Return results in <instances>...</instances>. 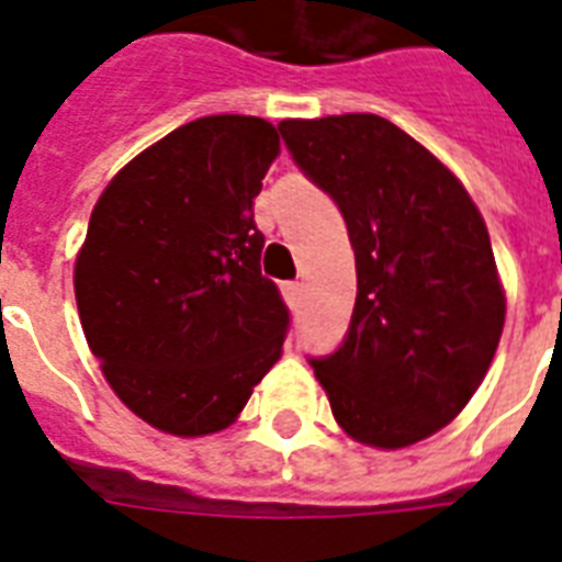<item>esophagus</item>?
<instances>
[{"label":"esophagus","instance_id":"obj_1","mask_svg":"<svg viewBox=\"0 0 562 562\" xmlns=\"http://www.w3.org/2000/svg\"><path fill=\"white\" fill-rule=\"evenodd\" d=\"M285 301H289V306H301L303 301V282H285Z\"/></svg>","mask_w":562,"mask_h":562}]
</instances>
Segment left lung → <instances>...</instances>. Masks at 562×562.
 <instances>
[{
	"label": "left lung",
	"instance_id": "left-lung-1",
	"mask_svg": "<svg viewBox=\"0 0 562 562\" xmlns=\"http://www.w3.org/2000/svg\"><path fill=\"white\" fill-rule=\"evenodd\" d=\"M285 148L342 211L357 301L342 345L310 357L336 423L398 450L471 402L503 334L485 220L417 139L372 112L280 122Z\"/></svg>",
	"mask_w": 562,
	"mask_h": 562
}]
</instances>
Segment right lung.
Masks as SVG:
<instances>
[{
    "mask_svg": "<svg viewBox=\"0 0 562 562\" xmlns=\"http://www.w3.org/2000/svg\"><path fill=\"white\" fill-rule=\"evenodd\" d=\"M280 154L256 115H205L103 190L74 268L82 334L115 396L154 429H226L280 360L289 306L261 277L252 199Z\"/></svg>",
    "mask_w": 562,
    "mask_h": 562,
    "instance_id": "obj_1",
    "label": "right lung"
}]
</instances>
